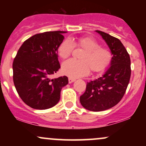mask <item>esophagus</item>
<instances>
[{
    "mask_svg": "<svg viewBox=\"0 0 146 146\" xmlns=\"http://www.w3.org/2000/svg\"><path fill=\"white\" fill-rule=\"evenodd\" d=\"M75 81V78H68V83L71 84L73 82Z\"/></svg>",
    "mask_w": 146,
    "mask_h": 146,
    "instance_id": "esophagus-1",
    "label": "esophagus"
}]
</instances>
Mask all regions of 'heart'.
<instances>
[{
	"label": "heart",
	"mask_w": 146,
	"mask_h": 146,
	"mask_svg": "<svg viewBox=\"0 0 146 146\" xmlns=\"http://www.w3.org/2000/svg\"><path fill=\"white\" fill-rule=\"evenodd\" d=\"M74 48L83 50L78 60H69L63 63L62 71L70 78H80L89 73H100L106 69L111 63L113 54L108 48L100 46V43L89 36L80 37L76 40L65 39L58 47V56L66 60Z\"/></svg>",
	"instance_id": "1"
}]
</instances>
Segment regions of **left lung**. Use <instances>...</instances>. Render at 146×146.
Wrapping results in <instances>:
<instances>
[{
	"label": "left lung",
	"instance_id": "1",
	"mask_svg": "<svg viewBox=\"0 0 146 146\" xmlns=\"http://www.w3.org/2000/svg\"><path fill=\"white\" fill-rule=\"evenodd\" d=\"M109 46L113 54L110 66L103 76L87 82L86 90L80 96L84 108L102 111L115 106L124 95L131 75L129 53L118 38L97 30Z\"/></svg>",
	"mask_w": 146,
	"mask_h": 146
}]
</instances>
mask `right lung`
<instances>
[{"label":"right lung","mask_w":146,"mask_h":146,"mask_svg":"<svg viewBox=\"0 0 146 146\" xmlns=\"http://www.w3.org/2000/svg\"><path fill=\"white\" fill-rule=\"evenodd\" d=\"M65 31H46L26 40L13 62V80L21 100L34 109L44 110L58 104L66 76L50 79L60 68L58 48Z\"/></svg>","instance_id":"right-lung-1"}]
</instances>
